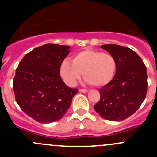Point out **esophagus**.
I'll return each mask as SVG.
<instances>
[{"instance_id": "34e87169", "label": "esophagus", "mask_w": 157, "mask_h": 157, "mask_svg": "<svg viewBox=\"0 0 157 157\" xmlns=\"http://www.w3.org/2000/svg\"><path fill=\"white\" fill-rule=\"evenodd\" d=\"M80 92H81V93H87L88 90H84V89H80Z\"/></svg>"}]
</instances>
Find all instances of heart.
Here are the masks:
<instances>
[{
	"mask_svg": "<svg viewBox=\"0 0 157 157\" xmlns=\"http://www.w3.org/2000/svg\"><path fill=\"white\" fill-rule=\"evenodd\" d=\"M117 68L115 58L110 54L85 49L74 55L73 61L64 60L61 65V75L70 86H74L83 77L86 83L97 87L109 84Z\"/></svg>",
	"mask_w": 157,
	"mask_h": 157,
	"instance_id": "obj_1",
	"label": "heart"
}]
</instances>
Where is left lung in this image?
<instances>
[{"label": "left lung", "mask_w": 157, "mask_h": 157, "mask_svg": "<svg viewBox=\"0 0 157 157\" xmlns=\"http://www.w3.org/2000/svg\"><path fill=\"white\" fill-rule=\"evenodd\" d=\"M101 48L115 58L117 68L112 81L99 90L100 100L94 109L105 119L124 120L139 109L146 97L147 68L131 48L114 44Z\"/></svg>", "instance_id": "left-lung-1"}]
</instances>
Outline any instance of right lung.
Masks as SVG:
<instances>
[{"label":"right lung","mask_w":157,"mask_h":157,"mask_svg":"<svg viewBox=\"0 0 157 157\" xmlns=\"http://www.w3.org/2000/svg\"><path fill=\"white\" fill-rule=\"evenodd\" d=\"M70 47L45 44L26 54L16 71L13 91L19 106L39 123L61 119L71 106L77 89L70 88L60 67Z\"/></svg>","instance_id":"add662e5"}]
</instances>
